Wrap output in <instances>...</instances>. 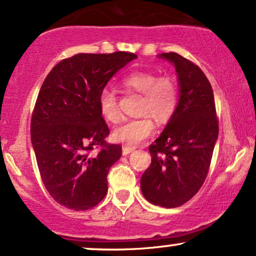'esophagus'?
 <instances>
[{
	"mask_svg": "<svg viewBox=\"0 0 256 256\" xmlns=\"http://www.w3.org/2000/svg\"><path fill=\"white\" fill-rule=\"evenodd\" d=\"M134 149H136L134 146H122V155H124V156L128 155V154L134 152Z\"/></svg>",
	"mask_w": 256,
	"mask_h": 256,
	"instance_id": "34e87169",
	"label": "esophagus"
}]
</instances>
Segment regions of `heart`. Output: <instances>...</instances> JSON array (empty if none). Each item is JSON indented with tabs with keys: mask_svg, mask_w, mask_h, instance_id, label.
I'll return each mask as SVG.
<instances>
[{
	"mask_svg": "<svg viewBox=\"0 0 256 256\" xmlns=\"http://www.w3.org/2000/svg\"><path fill=\"white\" fill-rule=\"evenodd\" d=\"M126 90L142 94L138 113L144 114L137 119H128L113 130L112 138L126 146H137L154 132L152 116L156 122H168L174 116L178 104V88L174 78L160 76L152 72H136L122 80ZM100 114L108 122L120 119L118 98L110 89L104 88L98 98Z\"/></svg>",
	"mask_w": 256,
	"mask_h": 256,
	"instance_id": "1",
	"label": "heart"
}]
</instances>
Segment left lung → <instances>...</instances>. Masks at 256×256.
<instances>
[{
	"instance_id": "obj_1",
	"label": "left lung",
	"mask_w": 256,
	"mask_h": 256,
	"mask_svg": "<svg viewBox=\"0 0 256 256\" xmlns=\"http://www.w3.org/2000/svg\"><path fill=\"white\" fill-rule=\"evenodd\" d=\"M178 74V108L149 146L152 164L140 178L144 198L162 208H178L194 196L208 176L218 138L212 87L194 63L175 52L161 54Z\"/></svg>"
}]
</instances>
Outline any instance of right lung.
Returning a JSON list of instances; mask_svg holds the SVG:
<instances>
[{
    "mask_svg": "<svg viewBox=\"0 0 256 256\" xmlns=\"http://www.w3.org/2000/svg\"><path fill=\"white\" fill-rule=\"evenodd\" d=\"M137 56L131 52L78 54L46 76L30 120V138L45 188L75 211L94 208L107 193V174L122 146L107 144L110 128L98 98L107 82ZM100 149L96 154L91 152Z\"/></svg>",
    "mask_w": 256,
    "mask_h": 256,
    "instance_id": "right-lung-1",
    "label": "right lung"
}]
</instances>
